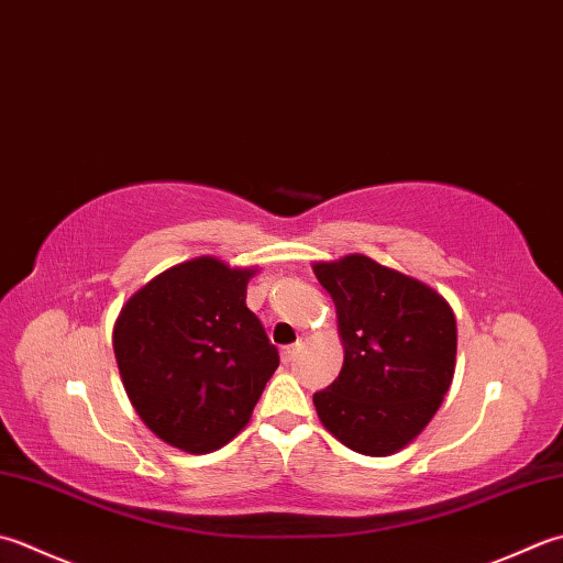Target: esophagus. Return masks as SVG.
<instances>
[{
	"mask_svg": "<svg viewBox=\"0 0 563 563\" xmlns=\"http://www.w3.org/2000/svg\"><path fill=\"white\" fill-rule=\"evenodd\" d=\"M300 349H302V341H297V344H292V346H285V349L280 351L283 363H290L297 354H300Z\"/></svg>",
	"mask_w": 563,
	"mask_h": 563,
	"instance_id": "1",
	"label": "esophagus"
}]
</instances>
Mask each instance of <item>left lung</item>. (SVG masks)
Returning <instances> with one entry per match:
<instances>
[{
	"mask_svg": "<svg viewBox=\"0 0 563 563\" xmlns=\"http://www.w3.org/2000/svg\"><path fill=\"white\" fill-rule=\"evenodd\" d=\"M336 305L344 366L314 393L319 422L356 454L390 456L432 422L454 380L456 317L427 283L363 253L317 261Z\"/></svg>",
	"mask_w": 563,
	"mask_h": 563,
	"instance_id": "obj_1",
	"label": "left lung"
}]
</instances>
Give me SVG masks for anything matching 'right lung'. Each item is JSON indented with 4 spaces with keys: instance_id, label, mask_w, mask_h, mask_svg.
I'll use <instances>...</instances> for the list:
<instances>
[{
    "instance_id": "1",
    "label": "right lung",
    "mask_w": 563,
    "mask_h": 563,
    "mask_svg": "<svg viewBox=\"0 0 563 563\" xmlns=\"http://www.w3.org/2000/svg\"><path fill=\"white\" fill-rule=\"evenodd\" d=\"M258 273L197 256L158 273L114 322L121 383L141 422L187 454L229 444L278 368L246 285Z\"/></svg>"
}]
</instances>
